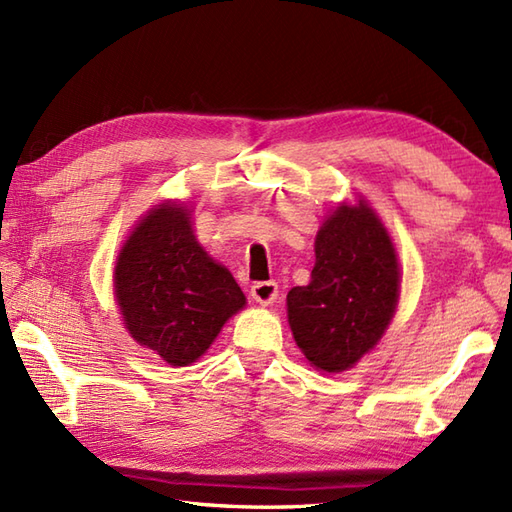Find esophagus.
<instances>
[{
  "label": "esophagus",
  "instance_id": "34e87169",
  "mask_svg": "<svg viewBox=\"0 0 512 512\" xmlns=\"http://www.w3.org/2000/svg\"><path fill=\"white\" fill-rule=\"evenodd\" d=\"M250 295L257 303H262V306H270L279 295V288L275 281H255L253 286H250Z\"/></svg>",
  "mask_w": 512,
  "mask_h": 512
}]
</instances>
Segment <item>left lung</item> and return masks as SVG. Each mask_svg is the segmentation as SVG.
I'll return each instance as SVG.
<instances>
[{
	"mask_svg": "<svg viewBox=\"0 0 512 512\" xmlns=\"http://www.w3.org/2000/svg\"><path fill=\"white\" fill-rule=\"evenodd\" d=\"M310 284L288 292L292 336L321 372L354 367L385 334L398 306L396 248L365 200L341 204L314 242Z\"/></svg>",
	"mask_w": 512,
	"mask_h": 512,
	"instance_id": "1",
	"label": "left lung"
}]
</instances>
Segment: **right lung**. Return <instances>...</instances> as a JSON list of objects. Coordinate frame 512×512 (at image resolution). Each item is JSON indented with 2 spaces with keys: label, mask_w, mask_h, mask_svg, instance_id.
<instances>
[{
  "label": "right lung",
  "mask_w": 512,
  "mask_h": 512,
  "mask_svg": "<svg viewBox=\"0 0 512 512\" xmlns=\"http://www.w3.org/2000/svg\"><path fill=\"white\" fill-rule=\"evenodd\" d=\"M184 204L162 202L136 224L114 268L125 328L162 361L184 367L246 306L228 268L198 244Z\"/></svg>",
  "instance_id": "right-lung-1"
}]
</instances>
